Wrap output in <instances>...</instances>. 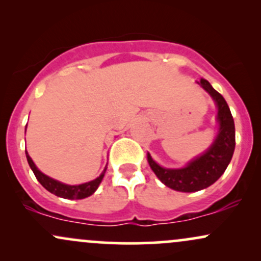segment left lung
I'll return each mask as SVG.
<instances>
[{"label": "left lung", "mask_w": 261, "mask_h": 261, "mask_svg": "<svg viewBox=\"0 0 261 261\" xmlns=\"http://www.w3.org/2000/svg\"><path fill=\"white\" fill-rule=\"evenodd\" d=\"M197 83L211 95L217 107L218 131L212 145L182 168H164L147 153L148 164L157 178L166 187L181 193L202 190L218 180L228 167L236 147L234 121L228 104L208 81L201 79Z\"/></svg>", "instance_id": "1"}]
</instances>
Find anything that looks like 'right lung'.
I'll use <instances>...</instances> for the list:
<instances>
[{
  "instance_id": "1",
  "label": "right lung",
  "mask_w": 261,
  "mask_h": 261,
  "mask_svg": "<svg viewBox=\"0 0 261 261\" xmlns=\"http://www.w3.org/2000/svg\"><path fill=\"white\" fill-rule=\"evenodd\" d=\"M25 155H27V161H28L29 167H31L34 175L37 176L38 181L40 182L43 187L46 189L47 191L54 194V195L62 197V199H70V200H80V199H85V197L91 196L92 194H94V191L97 190L99 184L103 180L104 174L107 172V166L104 168L101 174L95 178L94 180H91L88 182H83V184L80 185H68V184H64V182L55 180V179L50 178L44 173H41L40 170L38 169V167L35 166L34 162L31 158V155L28 154V152L25 151Z\"/></svg>"
}]
</instances>
